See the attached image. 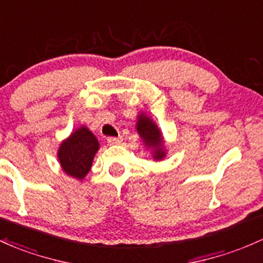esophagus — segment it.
<instances>
[{"label":"esophagus","instance_id":"esophagus-1","mask_svg":"<svg viewBox=\"0 0 263 263\" xmlns=\"http://www.w3.org/2000/svg\"><path fill=\"white\" fill-rule=\"evenodd\" d=\"M122 141V137H108L107 142L109 145H117V143H121Z\"/></svg>","mask_w":263,"mask_h":263}]
</instances>
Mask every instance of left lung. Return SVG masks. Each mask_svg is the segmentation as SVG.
Instances as JSON below:
<instances>
[{
    "mask_svg": "<svg viewBox=\"0 0 263 263\" xmlns=\"http://www.w3.org/2000/svg\"><path fill=\"white\" fill-rule=\"evenodd\" d=\"M137 122V131L140 136L145 140V143L149 147H155V158L161 160L163 158L164 151L162 148V137H161L160 129L147 116L141 115Z\"/></svg>",
    "mask_w": 263,
    "mask_h": 263,
    "instance_id": "left-lung-1",
    "label": "left lung"
}]
</instances>
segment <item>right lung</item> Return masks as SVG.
I'll return each mask as SVG.
<instances>
[{"label":"right lung","mask_w":263,"mask_h":263,"mask_svg":"<svg viewBox=\"0 0 263 263\" xmlns=\"http://www.w3.org/2000/svg\"><path fill=\"white\" fill-rule=\"evenodd\" d=\"M99 141L86 127H81L62 143L59 149V160L63 171L72 177L82 180L88 174Z\"/></svg>","instance_id":"add662e5"}]
</instances>
